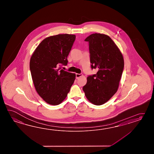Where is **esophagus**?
<instances>
[{"label": "esophagus", "instance_id": "1", "mask_svg": "<svg viewBox=\"0 0 154 154\" xmlns=\"http://www.w3.org/2000/svg\"><path fill=\"white\" fill-rule=\"evenodd\" d=\"M82 76V74H76V78L78 79Z\"/></svg>", "mask_w": 154, "mask_h": 154}]
</instances>
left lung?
<instances>
[{"label": "left lung", "instance_id": "left-lung-1", "mask_svg": "<svg viewBox=\"0 0 154 154\" xmlns=\"http://www.w3.org/2000/svg\"><path fill=\"white\" fill-rule=\"evenodd\" d=\"M85 41L88 42L92 69L96 74L88 76L83 91L94 105H103L117 91L124 69V59L118 47L109 36L93 33Z\"/></svg>", "mask_w": 154, "mask_h": 154}]
</instances>
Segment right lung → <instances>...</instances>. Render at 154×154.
Returning a JSON list of instances; mask_svg holds the SVG:
<instances>
[{"label": "right lung", "mask_w": 154, "mask_h": 154, "mask_svg": "<svg viewBox=\"0 0 154 154\" xmlns=\"http://www.w3.org/2000/svg\"><path fill=\"white\" fill-rule=\"evenodd\" d=\"M75 35L59 34L43 39L29 62V68L38 94L47 103L58 105L66 97L76 75L62 69L75 40Z\"/></svg>", "instance_id": "obj_1"}]
</instances>
